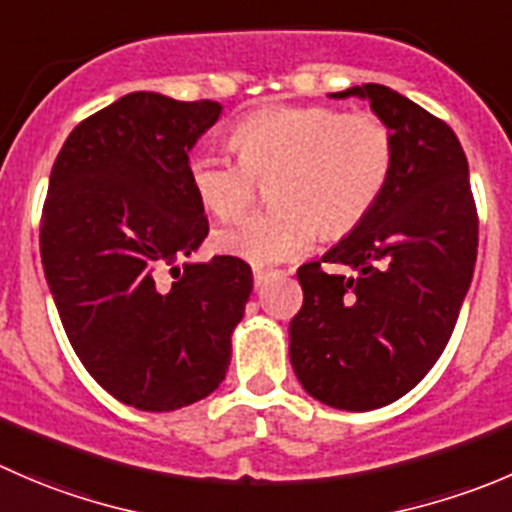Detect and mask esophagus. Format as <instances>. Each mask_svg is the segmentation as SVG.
<instances>
[{
    "label": "esophagus",
    "mask_w": 512,
    "mask_h": 512,
    "mask_svg": "<svg viewBox=\"0 0 512 512\" xmlns=\"http://www.w3.org/2000/svg\"><path fill=\"white\" fill-rule=\"evenodd\" d=\"M275 275H280V272L262 270V267H255V287H257V290H260V287L265 285V282L270 280V277H275Z\"/></svg>",
    "instance_id": "obj_1"
}]
</instances>
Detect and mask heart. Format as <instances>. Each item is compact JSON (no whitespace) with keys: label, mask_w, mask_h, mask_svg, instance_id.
<instances>
[{"label":"heart","mask_w":512,"mask_h":512,"mask_svg":"<svg viewBox=\"0 0 512 512\" xmlns=\"http://www.w3.org/2000/svg\"><path fill=\"white\" fill-rule=\"evenodd\" d=\"M237 160L192 155L190 185L220 220L242 215L267 180L272 202L217 232V247L255 265L290 260L312 245L317 227L340 237L360 225L388 187L395 137L380 117L345 114L330 104H275L235 124Z\"/></svg>","instance_id":"1"}]
</instances>
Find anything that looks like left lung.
<instances>
[{"label":"left lung","instance_id":"left-lung-1","mask_svg":"<svg viewBox=\"0 0 512 512\" xmlns=\"http://www.w3.org/2000/svg\"><path fill=\"white\" fill-rule=\"evenodd\" d=\"M332 97L370 99L395 137V165L370 215L297 270L290 362L312 398L362 413L410 393L443 355L473 280L478 210L443 119L385 84ZM322 261L348 272L327 273Z\"/></svg>","mask_w":512,"mask_h":512}]
</instances>
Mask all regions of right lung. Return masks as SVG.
Segmentation results:
<instances>
[{"label":"right lung","mask_w":512,"mask_h":512,"mask_svg":"<svg viewBox=\"0 0 512 512\" xmlns=\"http://www.w3.org/2000/svg\"><path fill=\"white\" fill-rule=\"evenodd\" d=\"M220 112L124 94L69 132L49 175L39 250L59 320L89 375L137 410L215 393L250 300L240 257L180 267L210 232L187 167Z\"/></svg>","instance_id":"1"}]
</instances>
